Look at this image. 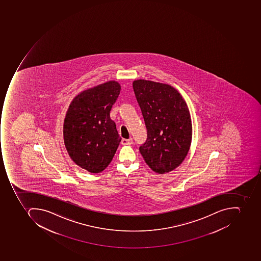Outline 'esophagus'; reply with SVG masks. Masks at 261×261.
I'll list each match as a JSON object with an SVG mask.
<instances>
[{
	"mask_svg": "<svg viewBox=\"0 0 261 261\" xmlns=\"http://www.w3.org/2000/svg\"><path fill=\"white\" fill-rule=\"evenodd\" d=\"M133 143V139H122V141H121V144L123 145H129Z\"/></svg>",
	"mask_w": 261,
	"mask_h": 261,
	"instance_id": "34e87169",
	"label": "esophagus"
}]
</instances>
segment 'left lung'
Returning a JSON list of instances; mask_svg holds the SVG:
<instances>
[{
  "label": "left lung",
  "instance_id": "left-lung-1",
  "mask_svg": "<svg viewBox=\"0 0 261 261\" xmlns=\"http://www.w3.org/2000/svg\"><path fill=\"white\" fill-rule=\"evenodd\" d=\"M133 87L148 133L140 152L154 172H171L183 162L192 142L187 103L176 89L167 84L137 80Z\"/></svg>",
  "mask_w": 261,
  "mask_h": 261
}]
</instances>
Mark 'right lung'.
<instances>
[{
    "label": "right lung",
    "mask_w": 261,
    "mask_h": 261,
    "mask_svg": "<svg viewBox=\"0 0 261 261\" xmlns=\"http://www.w3.org/2000/svg\"><path fill=\"white\" fill-rule=\"evenodd\" d=\"M120 92L115 81L86 89L71 102L64 121L65 148L81 168L99 173L107 168L121 138L110 111Z\"/></svg>",
    "instance_id": "add662e5"
}]
</instances>
